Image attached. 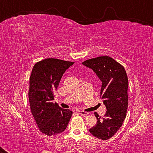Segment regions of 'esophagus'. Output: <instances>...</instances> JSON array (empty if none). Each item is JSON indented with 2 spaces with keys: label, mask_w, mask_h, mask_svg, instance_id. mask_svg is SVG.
Wrapping results in <instances>:
<instances>
[{
  "label": "esophagus",
  "mask_w": 153,
  "mask_h": 153,
  "mask_svg": "<svg viewBox=\"0 0 153 153\" xmlns=\"http://www.w3.org/2000/svg\"><path fill=\"white\" fill-rule=\"evenodd\" d=\"M78 113L81 115H88V113L87 112H85V111H78Z\"/></svg>",
  "instance_id": "esophagus-1"
}]
</instances>
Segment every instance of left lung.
I'll return each mask as SVG.
<instances>
[{
	"label": "left lung",
	"mask_w": 153,
	"mask_h": 153,
	"mask_svg": "<svg viewBox=\"0 0 153 153\" xmlns=\"http://www.w3.org/2000/svg\"><path fill=\"white\" fill-rule=\"evenodd\" d=\"M94 71L102 82L100 97L107 111L101 118L94 113L97 123L89 129L96 138L106 140L122 126L128 107V79L124 67L108 56L90 59L82 63Z\"/></svg>",
	"instance_id": "1"
}]
</instances>
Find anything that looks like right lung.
Segmentation results:
<instances>
[{"label":"right lung","mask_w":153,"mask_h":153,"mask_svg":"<svg viewBox=\"0 0 153 153\" xmlns=\"http://www.w3.org/2000/svg\"><path fill=\"white\" fill-rule=\"evenodd\" d=\"M74 63L49 58L36 63L32 69L28 92L31 111L41 132L47 136L63 132L71 117L72 111L53 101L62 76Z\"/></svg>","instance_id":"obj_1"}]
</instances>
